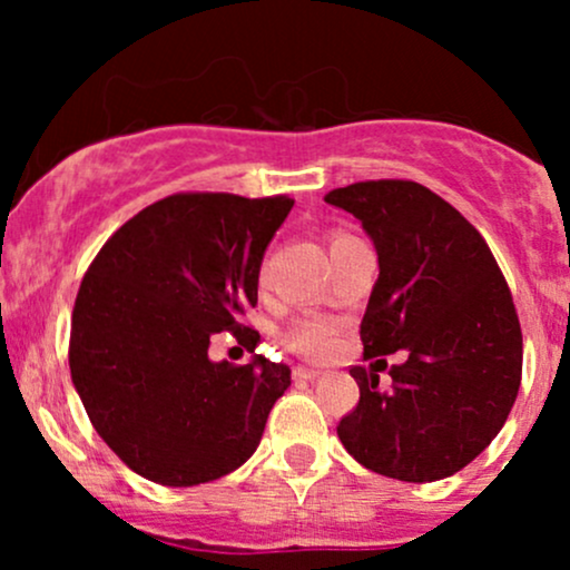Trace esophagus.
<instances>
[{
  "label": "esophagus",
  "instance_id": "obj_1",
  "mask_svg": "<svg viewBox=\"0 0 570 570\" xmlns=\"http://www.w3.org/2000/svg\"><path fill=\"white\" fill-rule=\"evenodd\" d=\"M294 381H316L318 375H322V370H313V367H303V364H297V367H294Z\"/></svg>",
  "mask_w": 570,
  "mask_h": 570
}]
</instances>
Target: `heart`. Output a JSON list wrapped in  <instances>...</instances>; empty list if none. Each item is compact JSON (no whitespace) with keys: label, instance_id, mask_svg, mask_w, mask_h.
<instances>
[{"label":"heart","instance_id":"heart-1","mask_svg":"<svg viewBox=\"0 0 570 570\" xmlns=\"http://www.w3.org/2000/svg\"><path fill=\"white\" fill-rule=\"evenodd\" d=\"M353 238L348 233H335L330 240V248L343 244V240ZM337 337V324L332 318L324 316H299L284 330V343L292 351H297L299 356L307 358H322L332 351Z\"/></svg>","mask_w":570,"mask_h":570}]
</instances>
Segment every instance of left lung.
Segmentation results:
<instances>
[{"instance_id": "1", "label": "left lung", "mask_w": 570, "mask_h": 570, "mask_svg": "<svg viewBox=\"0 0 570 570\" xmlns=\"http://www.w3.org/2000/svg\"><path fill=\"white\" fill-rule=\"evenodd\" d=\"M324 200L362 222L377 248L381 276L358 326L364 358L407 351L389 391L377 389L385 358L351 367L358 404L337 423L340 442L402 482L461 472L507 423L522 377L520 318L493 252L417 181H356Z\"/></svg>"}]
</instances>
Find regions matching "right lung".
<instances>
[{
	"mask_svg": "<svg viewBox=\"0 0 570 570\" xmlns=\"http://www.w3.org/2000/svg\"><path fill=\"white\" fill-rule=\"evenodd\" d=\"M286 195L176 193L141 208L101 246L71 311L69 370L112 453L147 480L189 488L219 480L257 450L284 362H212L208 345L257 305L263 254L292 212Z\"/></svg>",
	"mask_w": 570,
	"mask_h": 570,
	"instance_id": "add662e5",
	"label": "right lung"
}]
</instances>
